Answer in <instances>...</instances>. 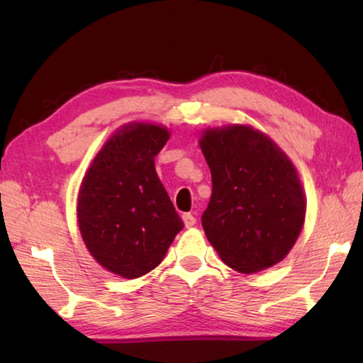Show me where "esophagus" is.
Returning <instances> with one entry per match:
<instances>
[{"label":"esophagus","mask_w":363,"mask_h":363,"mask_svg":"<svg viewBox=\"0 0 363 363\" xmlns=\"http://www.w3.org/2000/svg\"><path fill=\"white\" fill-rule=\"evenodd\" d=\"M182 220H184V224H186V227H192V225L196 224L195 216H194V214H190V213H184Z\"/></svg>","instance_id":"1"}]
</instances>
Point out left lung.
<instances>
[{
    "mask_svg": "<svg viewBox=\"0 0 363 363\" xmlns=\"http://www.w3.org/2000/svg\"><path fill=\"white\" fill-rule=\"evenodd\" d=\"M213 194L201 225L227 266L243 274L280 262L304 224L303 186L290 160L266 134L233 125L200 140Z\"/></svg>",
    "mask_w": 363,
    "mask_h": 363,
    "instance_id": "1",
    "label": "left lung"
}]
</instances>
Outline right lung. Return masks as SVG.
<instances>
[{
    "mask_svg": "<svg viewBox=\"0 0 363 363\" xmlns=\"http://www.w3.org/2000/svg\"><path fill=\"white\" fill-rule=\"evenodd\" d=\"M168 130L134 123L97 153L78 195L79 232L94 259L125 279L150 272L184 223L155 171Z\"/></svg>",
    "mask_w": 363,
    "mask_h": 363,
    "instance_id": "obj_1",
    "label": "right lung"
}]
</instances>
